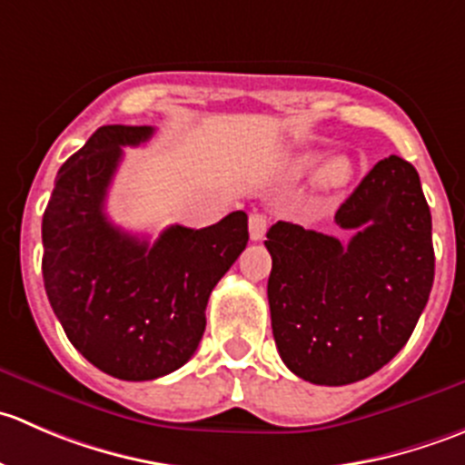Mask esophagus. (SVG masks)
I'll return each instance as SVG.
<instances>
[{
	"label": "esophagus",
	"instance_id": "obj_1",
	"mask_svg": "<svg viewBox=\"0 0 465 465\" xmlns=\"http://www.w3.org/2000/svg\"><path fill=\"white\" fill-rule=\"evenodd\" d=\"M267 227H270V220L262 213H252L250 215V236L252 241H262L265 238Z\"/></svg>",
	"mask_w": 465,
	"mask_h": 465
}]
</instances>
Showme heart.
Here are the masks:
<instances>
[{
	"label": "heart",
	"instance_id": "1",
	"mask_svg": "<svg viewBox=\"0 0 465 465\" xmlns=\"http://www.w3.org/2000/svg\"><path fill=\"white\" fill-rule=\"evenodd\" d=\"M320 162V154H311V157L303 159V168H315ZM322 182L326 186H344L349 184L351 177H353V163L346 157H332L320 173Z\"/></svg>",
	"mask_w": 465,
	"mask_h": 465
}]
</instances>
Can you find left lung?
<instances>
[{
    "label": "left lung",
    "mask_w": 465,
    "mask_h": 465,
    "mask_svg": "<svg viewBox=\"0 0 465 465\" xmlns=\"http://www.w3.org/2000/svg\"><path fill=\"white\" fill-rule=\"evenodd\" d=\"M340 238L276 223L267 232L272 332L281 360L312 384L358 382L414 332L434 283L432 215L416 168L382 159L337 209Z\"/></svg>",
    "instance_id": "8db88e82"
}]
</instances>
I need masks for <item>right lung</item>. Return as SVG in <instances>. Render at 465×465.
Listing matches in <instances>:
<instances>
[{"label": "right lung", "mask_w": 465, "mask_h": 465, "mask_svg": "<svg viewBox=\"0 0 465 465\" xmlns=\"http://www.w3.org/2000/svg\"><path fill=\"white\" fill-rule=\"evenodd\" d=\"M150 125H103L55 177L42 218V276L69 341L107 376L154 380L191 360L206 326V302L247 247V213L204 229H163L154 242L105 215L124 145Z\"/></svg>", "instance_id": "right-lung-1"}]
</instances>
